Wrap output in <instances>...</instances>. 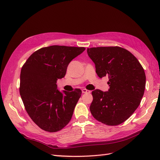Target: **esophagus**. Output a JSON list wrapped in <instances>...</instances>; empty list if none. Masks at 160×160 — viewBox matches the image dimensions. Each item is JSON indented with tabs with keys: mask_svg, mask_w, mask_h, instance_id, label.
<instances>
[{
	"mask_svg": "<svg viewBox=\"0 0 160 160\" xmlns=\"http://www.w3.org/2000/svg\"><path fill=\"white\" fill-rule=\"evenodd\" d=\"M82 93H91V91H89V90L86 89H82Z\"/></svg>",
	"mask_w": 160,
	"mask_h": 160,
	"instance_id": "obj_1",
	"label": "esophagus"
}]
</instances>
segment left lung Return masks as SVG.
Returning a JSON list of instances; mask_svg holds the SVG:
<instances>
[{
	"instance_id": "8db88e82",
	"label": "left lung",
	"mask_w": 160,
	"mask_h": 160,
	"mask_svg": "<svg viewBox=\"0 0 160 160\" xmlns=\"http://www.w3.org/2000/svg\"><path fill=\"white\" fill-rule=\"evenodd\" d=\"M87 51L95 65L98 75L109 77V86L108 91H92L91 113L105 125L122 123L141 103L146 88L144 69L132 52L122 47H92Z\"/></svg>"
}]
</instances>
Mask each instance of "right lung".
Wrapping results in <instances>:
<instances>
[{
    "mask_svg": "<svg viewBox=\"0 0 160 160\" xmlns=\"http://www.w3.org/2000/svg\"><path fill=\"white\" fill-rule=\"evenodd\" d=\"M85 47L52 45L34 52L23 65L20 76V95L31 119L48 132L60 131L71 119L82 91L57 88V81L64 77L69 62Z\"/></svg>",
    "mask_w": 160,
    "mask_h": 160,
    "instance_id": "add662e5",
    "label": "right lung"
}]
</instances>
